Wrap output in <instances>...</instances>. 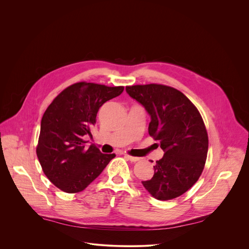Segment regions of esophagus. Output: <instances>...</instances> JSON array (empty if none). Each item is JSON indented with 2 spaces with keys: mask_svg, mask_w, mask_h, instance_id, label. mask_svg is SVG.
<instances>
[{
  "mask_svg": "<svg viewBox=\"0 0 249 249\" xmlns=\"http://www.w3.org/2000/svg\"><path fill=\"white\" fill-rule=\"evenodd\" d=\"M124 157L127 159V160H129L130 161H132V162H136V161H138V160H140V158H136V157H132V156H129V155H127V154H125L124 155Z\"/></svg>",
  "mask_w": 249,
  "mask_h": 249,
  "instance_id": "esophagus-1",
  "label": "esophagus"
}]
</instances>
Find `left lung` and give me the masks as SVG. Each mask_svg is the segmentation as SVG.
<instances>
[{
  "label": "left lung",
  "instance_id": "1",
  "mask_svg": "<svg viewBox=\"0 0 249 249\" xmlns=\"http://www.w3.org/2000/svg\"><path fill=\"white\" fill-rule=\"evenodd\" d=\"M151 117L149 134L164 152L154 166L152 179L142 181L158 200H170L199 179L208 153V134L194 104L179 90L162 85L126 87Z\"/></svg>",
  "mask_w": 249,
  "mask_h": 249
}]
</instances>
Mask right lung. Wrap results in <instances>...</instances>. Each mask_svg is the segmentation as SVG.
Masks as SVG:
<instances>
[{
    "mask_svg": "<svg viewBox=\"0 0 249 249\" xmlns=\"http://www.w3.org/2000/svg\"><path fill=\"white\" fill-rule=\"evenodd\" d=\"M123 90V87L77 83L64 89L44 112L36 154L48 179L62 191H83L115 158L93 145L86 147L84 139L92 138L101 106Z\"/></svg>",
    "mask_w": 249,
    "mask_h": 249,
    "instance_id": "right-lung-1",
    "label": "right lung"
}]
</instances>
